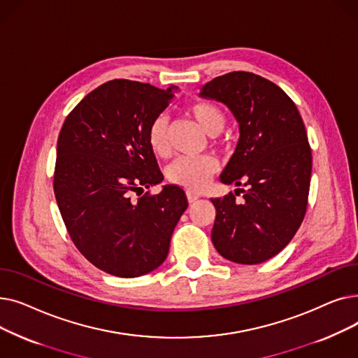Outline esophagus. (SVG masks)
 I'll use <instances>...</instances> for the list:
<instances>
[{"mask_svg":"<svg viewBox=\"0 0 358 358\" xmlns=\"http://www.w3.org/2000/svg\"><path fill=\"white\" fill-rule=\"evenodd\" d=\"M185 196H187V200H189V203H194V201L199 200V197H200V194H197V193H194V192H192V190H187V192H185Z\"/></svg>","mask_w":358,"mask_h":358,"instance_id":"esophagus-1","label":"esophagus"}]
</instances>
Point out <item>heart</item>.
<instances>
[{
  "label": "heart",
  "mask_w": 358,
  "mask_h": 358,
  "mask_svg": "<svg viewBox=\"0 0 358 358\" xmlns=\"http://www.w3.org/2000/svg\"><path fill=\"white\" fill-rule=\"evenodd\" d=\"M190 116L210 136L219 135L227 124V116L220 107L208 101H197L189 106ZM148 141L150 149L157 155H166L168 143V119L161 115L155 117L148 130ZM217 161L213 157L180 158L168 169V177L174 184L185 187L187 190H200L216 173Z\"/></svg>",
  "instance_id": "1"
}]
</instances>
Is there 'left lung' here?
Masks as SVG:
<instances>
[{"label": "left lung", "mask_w": 358, "mask_h": 358, "mask_svg": "<svg viewBox=\"0 0 358 358\" xmlns=\"http://www.w3.org/2000/svg\"><path fill=\"white\" fill-rule=\"evenodd\" d=\"M199 97L223 103L239 124L236 149L223 169L234 194L212 199L216 219L212 242L238 264H259L292 241L308 206L312 152L296 104L274 83L251 72H229L200 88Z\"/></svg>", "instance_id": "8db88e82"}]
</instances>
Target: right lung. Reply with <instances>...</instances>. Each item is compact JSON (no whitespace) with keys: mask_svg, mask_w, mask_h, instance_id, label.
I'll use <instances>...</instances> for the list:
<instances>
[{"mask_svg":"<svg viewBox=\"0 0 358 358\" xmlns=\"http://www.w3.org/2000/svg\"><path fill=\"white\" fill-rule=\"evenodd\" d=\"M177 90L108 81L87 94L61 129L56 203L75 247L111 275L134 278L158 268L189 206L178 185L131 200L164 180L148 130Z\"/></svg>","mask_w":358,"mask_h":358,"instance_id":"obj_1","label":"right lung"}]
</instances>
